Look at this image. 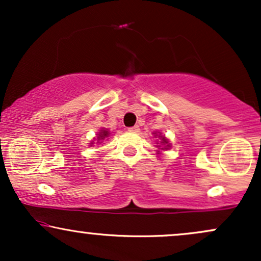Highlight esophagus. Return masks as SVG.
<instances>
[{
    "label": "esophagus",
    "instance_id": "34e87169",
    "mask_svg": "<svg viewBox=\"0 0 261 261\" xmlns=\"http://www.w3.org/2000/svg\"><path fill=\"white\" fill-rule=\"evenodd\" d=\"M139 130H140V127L137 126H133V127H128V131H130V133H139Z\"/></svg>",
    "mask_w": 261,
    "mask_h": 261
}]
</instances>
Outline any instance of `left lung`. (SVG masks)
<instances>
[{
    "label": "left lung",
    "mask_w": 261,
    "mask_h": 261,
    "mask_svg": "<svg viewBox=\"0 0 261 261\" xmlns=\"http://www.w3.org/2000/svg\"><path fill=\"white\" fill-rule=\"evenodd\" d=\"M154 137H157V145H155V147H157V154H161L162 151H167V149H169L172 147V145H170L169 140L167 139L166 136H164L163 134L160 133V131H154L153 133Z\"/></svg>",
    "instance_id": "left-lung-1"
}]
</instances>
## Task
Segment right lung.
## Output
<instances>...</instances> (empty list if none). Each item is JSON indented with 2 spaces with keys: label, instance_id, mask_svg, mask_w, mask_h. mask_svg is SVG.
<instances>
[{
  "label": "right lung",
  "instance_id": "obj_1",
  "mask_svg": "<svg viewBox=\"0 0 261 261\" xmlns=\"http://www.w3.org/2000/svg\"><path fill=\"white\" fill-rule=\"evenodd\" d=\"M109 135H110V133H109V130H108V128L101 127L100 130L97 133V136H95L94 139H93L92 142L89 143V146H93L95 142H97V145H100V143L103 142L104 140H107L108 137H109Z\"/></svg>",
  "mask_w": 261,
  "mask_h": 261
}]
</instances>
